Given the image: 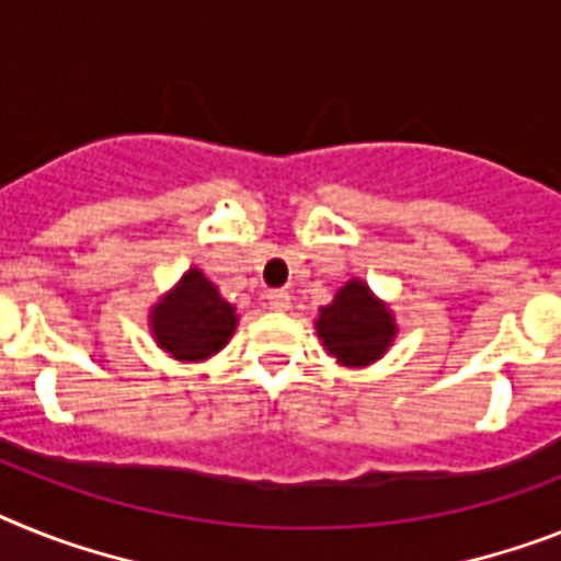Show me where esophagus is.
I'll use <instances>...</instances> for the list:
<instances>
[{
    "label": "esophagus",
    "instance_id": "1",
    "mask_svg": "<svg viewBox=\"0 0 561 561\" xmlns=\"http://www.w3.org/2000/svg\"><path fill=\"white\" fill-rule=\"evenodd\" d=\"M265 299H267V305H271L273 310H288L290 308V294L288 290H267L265 294Z\"/></svg>",
    "mask_w": 561,
    "mask_h": 561
}]
</instances>
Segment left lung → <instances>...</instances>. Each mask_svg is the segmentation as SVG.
<instances>
[{"label": "left lung", "mask_w": 561, "mask_h": 561, "mask_svg": "<svg viewBox=\"0 0 561 561\" xmlns=\"http://www.w3.org/2000/svg\"><path fill=\"white\" fill-rule=\"evenodd\" d=\"M317 331L331 356L342 365H368L379 359L393 342L397 324L390 310L362 285L359 279L347 282L331 305L319 310Z\"/></svg>", "instance_id": "left-lung-1"}]
</instances>
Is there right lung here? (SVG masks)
<instances>
[{
	"instance_id": "add662e5",
	"label": "right lung",
	"mask_w": 561,
	"mask_h": 561,
	"mask_svg": "<svg viewBox=\"0 0 561 561\" xmlns=\"http://www.w3.org/2000/svg\"><path fill=\"white\" fill-rule=\"evenodd\" d=\"M150 328L159 347L176 359H205L228 345L237 328V313L202 271H187L179 288L153 308Z\"/></svg>"
}]
</instances>
